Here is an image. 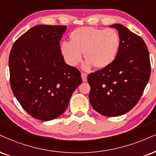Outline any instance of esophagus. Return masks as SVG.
<instances>
[{
  "label": "esophagus",
  "mask_w": 156,
  "mask_h": 156,
  "mask_svg": "<svg viewBox=\"0 0 156 156\" xmlns=\"http://www.w3.org/2000/svg\"><path fill=\"white\" fill-rule=\"evenodd\" d=\"M81 77H82V80H83V81L86 82V80H87V75H86V73H81Z\"/></svg>",
  "instance_id": "1"
}]
</instances>
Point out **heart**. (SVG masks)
I'll use <instances>...</instances> for the list:
<instances>
[{"mask_svg":"<svg viewBox=\"0 0 156 156\" xmlns=\"http://www.w3.org/2000/svg\"><path fill=\"white\" fill-rule=\"evenodd\" d=\"M70 42L62 44V54L69 65L76 67L82 62L84 53L87 60L84 70L93 65L103 69L111 65L117 57L121 42L119 32L112 28H77L70 33Z\"/></svg>","mask_w":156,"mask_h":156,"instance_id":"obj_1","label":"heart"}]
</instances>
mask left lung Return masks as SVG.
<instances>
[{"mask_svg": "<svg viewBox=\"0 0 156 156\" xmlns=\"http://www.w3.org/2000/svg\"><path fill=\"white\" fill-rule=\"evenodd\" d=\"M121 47L108 67L91 73L87 80L91 90L89 102L101 115L119 116L129 112L140 100L151 76L149 52L139 35L120 24Z\"/></svg>", "mask_w": 156, "mask_h": 156, "instance_id": "obj_1", "label": "left lung"}]
</instances>
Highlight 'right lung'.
I'll list each match as a JSON object with an SVG mask.
<instances>
[{
	"mask_svg": "<svg viewBox=\"0 0 156 156\" xmlns=\"http://www.w3.org/2000/svg\"><path fill=\"white\" fill-rule=\"evenodd\" d=\"M66 28L35 26L15 41L9 55L13 93L24 110L41 121L61 115L82 83L80 71L65 63L60 49Z\"/></svg>",
	"mask_w": 156,
	"mask_h": 156,
	"instance_id": "right-lung-1",
	"label": "right lung"
}]
</instances>
